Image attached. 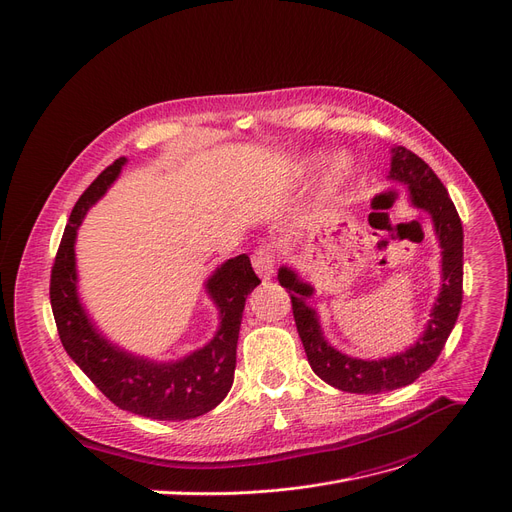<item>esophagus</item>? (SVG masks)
<instances>
[{
	"label": "esophagus",
	"mask_w": 512,
	"mask_h": 512,
	"mask_svg": "<svg viewBox=\"0 0 512 512\" xmlns=\"http://www.w3.org/2000/svg\"><path fill=\"white\" fill-rule=\"evenodd\" d=\"M251 261H253L255 272L259 274L261 280H270V278L274 276V272H276V251H274L272 245L259 247V249L253 253Z\"/></svg>",
	"instance_id": "esophagus-1"
}]
</instances>
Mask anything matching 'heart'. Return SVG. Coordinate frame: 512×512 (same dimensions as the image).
<instances>
[{
	"label": "heart",
	"instance_id": "b5f03b06",
	"mask_svg": "<svg viewBox=\"0 0 512 512\" xmlns=\"http://www.w3.org/2000/svg\"><path fill=\"white\" fill-rule=\"evenodd\" d=\"M348 170V161L344 157H336L334 161V178H342Z\"/></svg>",
	"mask_w": 512,
	"mask_h": 512
}]
</instances>
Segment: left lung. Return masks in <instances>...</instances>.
Returning <instances> with one entry per match:
<instances>
[{
  "mask_svg": "<svg viewBox=\"0 0 512 512\" xmlns=\"http://www.w3.org/2000/svg\"><path fill=\"white\" fill-rule=\"evenodd\" d=\"M390 178L405 182L413 205L432 215L442 247L440 297L423 336L409 351L380 361H363L338 353L321 334L315 309L307 305L313 288L299 280L290 267L278 270L280 286L290 294L294 324H297L311 369L321 380L342 392L380 394L413 384L440 357L463 303V224L446 186L434 170L407 147L392 149Z\"/></svg>",
  "mask_w": 512,
  "mask_h": 512,
  "instance_id": "obj_1",
  "label": "left lung"
}]
</instances>
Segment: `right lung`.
Listing matches in <instances>:
<instances>
[{"instance_id": "right-lung-1", "label": "right lung", "mask_w": 512, "mask_h": 512, "mask_svg": "<svg viewBox=\"0 0 512 512\" xmlns=\"http://www.w3.org/2000/svg\"><path fill=\"white\" fill-rule=\"evenodd\" d=\"M124 164L126 157H120L107 166L80 195L70 213L51 267L49 299L53 319L70 359L116 407L159 421L193 419L218 407L232 388L242 309L247 294L261 280L245 253L222 263L205 284L209 297L220 309V330L207 346L180 361H147L107 342L93 328L78 301L74 240L87 209L105 195Z\"/></svg>"}]
</instances>
